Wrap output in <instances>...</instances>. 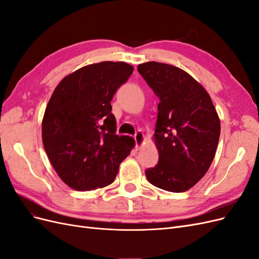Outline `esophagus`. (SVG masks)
Returning a JSON list of instances; mask_svg holds the SVG:
<instances>
[{
	"instance_id": "1",
	"label": "esophagus",
	"mask_w": 259,
	"mask_h": 259,
	"mask_svg": "<svg viewBox=\"0 0 259 259\" xmlns=\"http://www.w3.org/2000/svg\"><path fill=\"white\" fill-rule=\"evenodd\" d=\"M135 138V142H136V145L137 147H142L144 145V142H145V136L143 134L142 131H137L136 134L134 136Z\"/></svg>"
}]
</instances>
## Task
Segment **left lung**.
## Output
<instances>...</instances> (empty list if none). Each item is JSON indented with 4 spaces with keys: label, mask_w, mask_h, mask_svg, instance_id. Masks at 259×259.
<instances>
[{
    "label": "left lung",
    "mask_w": 259,
    "mask_h": 259,
    "mask_svg": "<svg viewBox=\"0 0 259 259\" xmlns=\"http://www.w3.org/2000/svg\"><path fill=\"white\" fill-rule=\"evenodd\" d=\"M159 97L154 142L159 161L146 169L148 182L169 192H185L205 175L214 160L221 121L203 86L175 66L138 65Z\"/></svg>",
    "instance_id": "left-lung-1"
}]
</instances>
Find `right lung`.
Here are the masks:
<instances>
[{"mask_svg": "<svg viewBox=\"0 0 259 259\" xmlns=\"http://www.w3.org/2000/svg\"><path fill=\"white\" fill-rule=\"evenodd\" d=\"M133 66L103 61L67 75L55 89L42 121L43 146L62 182L77 191L113 183L134 139L115 135L110 101Z\"/></svg>", "mask_w": 259, "mask_h": 259, "instance_id": "right-lung-1", "label": "right lung"}]
</instances>
